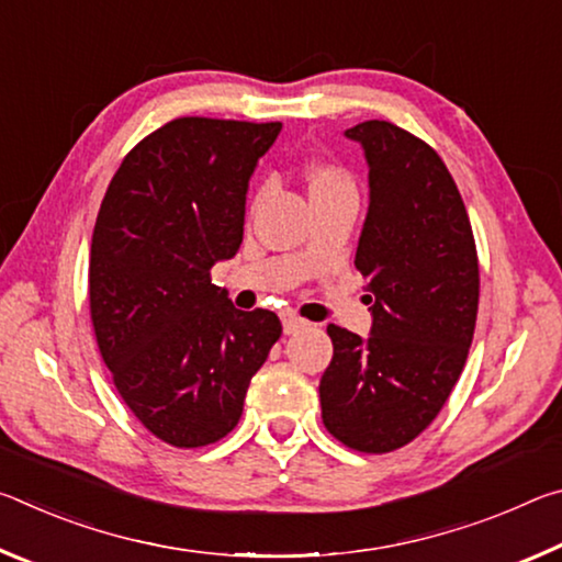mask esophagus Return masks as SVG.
Instances as JSON below:
<instances>
[{
  "mask_svg": "<svg viewBox=\"0 0 562 562\" xmlns=\"http://www.w3.org/2000/svg\"><path fill=\"white\" fill-rule=\"evenodd\" d=\"M304 327H307V322L300 319V317H294V315H284V319H282L284 335H297V331L304 329Z\"/></svg>",
  "mask_w": 562,
  "mask_h": 562,
  "instance_id": "esophagus-1",
  "label": "esophagus"
}]
</instances>
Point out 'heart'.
Here are the masks:
<instances>
[{"label":"heart","instance_id":"obj_1","mask_svg":"<svg viewBox=\"0 0 562 562\" xmlns=\"http://www.w3.org/2000/svg\"><path fill=\"white\" fill-rule=\"evenodd\" d=\"M345 186H349V178L335 166H317L310 176V195L322 193V190H331V188H345Z\"/></svg>","mask_w":562,"mask_h":562}]
</instances>
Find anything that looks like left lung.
I'll list each match as a JSON object with an SVG mask.
<instances>
[{
	"label": "left lung",
	"mask_w": 562,
	"mask_h": 562,
	"mask_svg": "<svg viewBox=\"0 0 562 562\" xmlns=\"http://www.w3.org/2000/svg\"><path fill=\"white\" fill-rule=\"evenodd\" d=\"M345 136L364 150L369 207L355 265L372 307L369 337L329 325L322 422L349 449H402L429 426L463 372L479 312V258L449 168L389 121Z\"/></svg>",
	"instance_id": "1"
}]
</instances>
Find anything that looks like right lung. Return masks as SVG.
Instances as JSON below:
<instances>
[{"label": "right lung", "mask_w": 562, "mask_h": 562, "mask_svg": "<svg viewBox=\"0 0 562 562\" xmlns=\"http://www.w3.org/2000/svg\"><path fill=\"white\" fill-rule=\"evenodd\" d=\"M282 123L176 119L123 158L91 237L89 302L123 402L178 449L215 443L243 414L282 325L211 282L243 243L258 160Z\"/></svg>", "instance_id": "add662e5"}]
</instances>
